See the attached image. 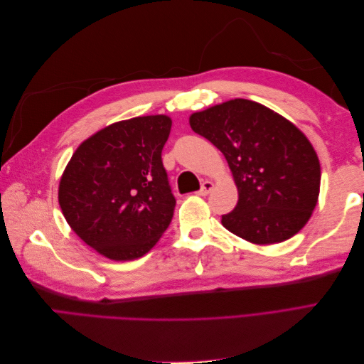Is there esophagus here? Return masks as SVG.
Returning a JSON list of instances; mask_svg holds the SVG:
<instances>
[{"mask_svg": "<svg viewBox=\"0 0 364 364\" xmlns=\"http://www.w3.org/2000/svg\"><path fill=\"white\" fill-rule=\"evenodd\" d=\"M213 188H214V182H211V181H205V182L202 183V188H200L199 194H200V196H208L209 193L213 191Z\"/></svg>", "mask_w": 364, "mask_h": 364, "instance_id": "34e87169", "label": "esophagus"}]
</instances>
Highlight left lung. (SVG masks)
<instances>
[{"label":"left lung","mask_w":364,"mask_h":364,"mask_svg":"<svg viewBox=\"0 0 364 364\" xmlns=\"http://www.w3.org/2000/svg\"><path fill=\"white\" fill-rule=\"evenodd\" d=\"M191 129L223 153L238 190L222 225L253 245L296 235L321 191V162L291 121L267 106L234 98L190 115Z\"/></svg>","instance_id":"8db88e82"}]
</instances>
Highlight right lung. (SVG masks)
<instances>
[{
    "instance_id": "add662e5",
    "label": "right lung",
    "mask_w": 364,
    "mask_h": 364,
    "mask_svg": "<svg viewBox=\"0 0 364 364\" xmlns=\"http://www.w3.org/2000/svg\"><path fill=\"white\" fill-rule=\"evenodd\" d=\"M170 130L168 115L117 121L73 153L59 205L70 228L100 255L141 258L168 228L176 200L161 153Z\"/></svg>"
}]
</instances>
